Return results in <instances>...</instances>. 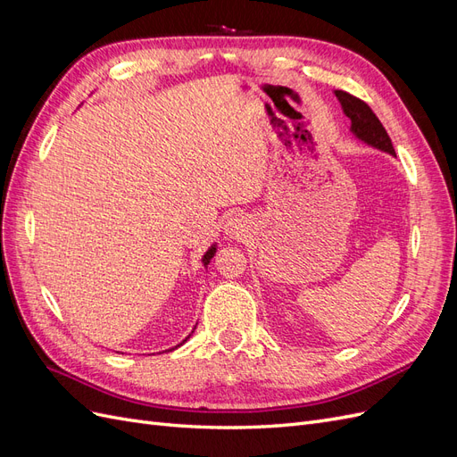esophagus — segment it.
Wrapping results in <instances>:
<instances>
[{"label":"esophagus","mask_w":457,"mask_h":457,"mask_svg":"<svg viewBox=\"0 0 457 457\" xmlns=\"http://www.w3.org/2000/svg\"><path fill=\"white\" fill-rule=\"evenodd\" d=\"M247 232V220L242 215H234L227 220L225 234L228 238H240Z\"/></svg>","instance_id":"1"}]
</instances>
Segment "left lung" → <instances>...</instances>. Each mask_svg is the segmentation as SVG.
I'll list each match as a JSON object with an SVG mask.
<instances>
[{"mask_svg":"<svg viewBox=\"0 0 457 457\" xmlns=\"http://www.w3.org/2000/svg\"><path fill=\"white\" fill-rule=\"evenodd\" d=\"M334 93L337 96V101L341 103L345 116L351 120V131L356 139L373 146V148H378L381 152H386V154L396 156L393 143H391V137L386 135L378 116L371 112V108L364 101L356 99V96H353L347 91L337 89Z\"/></svg>","mask_w":457,"mask_h":457,"instance_id":"8db88e82","label":"left lung"}]
</instances>
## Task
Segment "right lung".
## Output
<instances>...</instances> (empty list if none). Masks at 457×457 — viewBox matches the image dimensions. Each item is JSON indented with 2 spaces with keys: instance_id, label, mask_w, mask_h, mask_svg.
Masks as SVG:
<instances>
[{
  "instance_id": "right-lung-1",
  "label": "right lung",
  "mask_w": 457,
  "mask_h": 457,
  "mask_svg": "<svg viewBox=\"0 0 457 457\" xmlns=\"http://www.w3.org/2000/svg\"><path fill=\"white\" fill-rule=\"evenodd\" d=\"M215 252H217V244H213V245L210 247V250H207V252L204 253V257H202V262H204V267H207V265H210V261H212V257L215 255ZM187 339H188V337H187ZM187 339H185V341H187ZM185 341H183V343H185ZM183 343H181V345H183Z\"/></svg>"
}]
</instances>
